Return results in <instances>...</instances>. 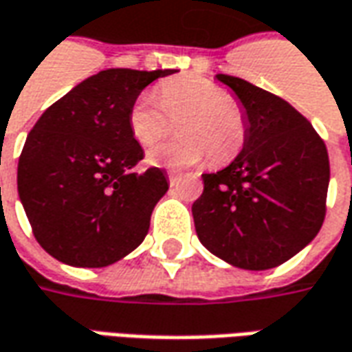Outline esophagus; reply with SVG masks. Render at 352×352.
I'll use <instances>...</instances> for the list:
<instances>
[{
    "instance_id": "1",
    "label": "esophagus",
    "mask_w": 352,
    "mask_h": 352,
    "mask_svg": "<svg viewBox=\"0 0 352 352\" xmlns=\"http://www.w3.org/2000/svg\"><path fill=\"white\" fill-rule=\"evenodd\" d=\"M168 181H169V184H171V186H175V184L179 183V175H177V173H169Z\"/></svg>"
}]
</instances>
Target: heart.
<instances>
[{"mask_svg": "<svg viewBox=\"0 0 352 352\" xmlns=\"http://www.w3.org/2000/svg\"><path fill=\"white\" fill-rule=\"evenodd\" d=\"M160 100L148 91L129 108V131L141 146L160 142L169 129V118L184 116L179 124L183 139L166 142L148 154L162 168L196 166L210 154L213 166L236 158L248 141V116L227 91L201 76H184L162 83Z\"/></svg>", "mask_w": 352, "mask_h": 352, "instance_id": "obj_1", "label": "heart"}]
</instances>
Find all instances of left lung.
<instances>
[{
	"instance_id": "left-lung-1",
	"label": "left lung",
	"mask_w": 352,
	"mask_h": 352,
	"mask_svg": "<svg viewBox=\"0 0 352 352\" xmlns=\"http://www.w3.org/2000/svg\"><path fill=\"white\" fill-rule=\"evenodd\" d=\"M248 116V141L228 168L204 173L192 204L200 242L245 270L274 269L318 234L330 160L311 122L284 99L242 78L217 74Z\"/></svg>"
}]
</instances>
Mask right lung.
Masks as SVG:
<instances>
[{
  "label": "right lung",
  "mask_w": 352,
  "mask_h": 352,
  "mask_svg": "<svg viewBox=\"0 0 352 352\" xmlns=\"http://www.w3.org/2000/svg\"><path fill=\"white\" fill-rule=\"evenodd\" d=\"M173 72L102 70L32 127L19 158V196L36 240L55 259L99 269L144 240L169 184L160 168L135 171L144 152L127 116L148 83Z\"/></svg>",
  "instance_id": "right-lung-1"
}]
</instances>
